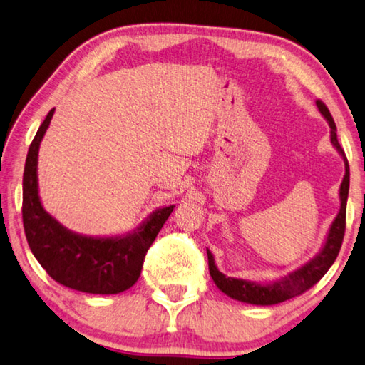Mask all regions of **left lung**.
<instances>
[{
    "instance_id": "1",
    "label": "left lung",
    "mask_w": 365,
    "mask_h": 365,
    "mask_svg": "<svg viewBox=\"0 0 365 365\" xmlns=\"http://www.w3.org/2000/svg\"><path fill=\"white\" fill-rule=\"evenodd\" d=\"M317 106L322 115L327 118L328 124H330L331 143L336 147V150L343 155V158L346 161V173H344L341 187H339L341 207H339V212L336 215V218H334L330 232H328L325 246L322 249V252L319 255H315L309 264L301 267L299 270L289 273L288 277H284L283 279H279V282L273 284H255L250 282H244V279L225 277V274L218 270L217 265H215L212 252L207 249L210 277L213 278L215 284H217L225 294L232 297V299H237L247 304H257V306H272V304H278L286 299H291V297L301 296L302 292H306L307 289L312 288L314 284H317L320 282L322 277L328 272V268L333 265V262L336 260V257L339 254V249H341L343 237H344V230H346V202H348V192H349V165H348V158H346L344 155V150L338 142L336 124H334L330 111H328L327 105L322 100H317Z\"/></svg>"
}]
</instances>
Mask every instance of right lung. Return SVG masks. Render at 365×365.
Instances as JSON below:
<instances>
[{
    "instance_id": "obj_1",
    "label": "right lung",
    "mask_w": 365,
    "mask_h": 365,
    "mask_svg": "<svg viewBox=\"0 0 365 365\" xmlns=\"http://www.w3.org/2000/svg\"><path fill=\"white\" fill-rule=\"evenodd\" d=\"M55 110H50L29 147L22 178V222L35 259L59 284L91 294H118L140 277L147 250L175 205L160 208L133 235L87 237L66 230L40 204L38 147Z\"/></svg>"
}]
</instances>
